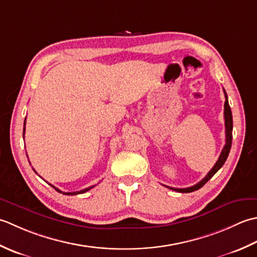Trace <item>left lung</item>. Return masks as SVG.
I'll use <instances>...</instances> for the list:
<instances>
[{"label":"left lung","mask_w":257,"mask_h":257,"mask_svg":"<svg viewBox=\"0 0 257 257\" xmlns=\"http://www.w3.org/2000/svg\"><path fill=\"white\" fill-rule=\"evenodd\" d=\"M224 94H225V103H224V118H225V136H226V139H225V145L224 148L221 152V155H219V158L217 160V162L212 167V170L207 173V175L204 177V179L198 182L197 184L190 186V187H186V188H175V187H170V186H166L171 188L173 191H176V192H180V193H191V192H194L200 190V188L205 184L206 182H208L209 180L212 179L214 176V174L221 169V167L224 165L225 161H226L227 156L229 151H231V146H232V132H233V117H232V111H231V107H229V104H228V98H227V94L224 90Z\"/></svg>","instance_id":"1"}]
</instances>
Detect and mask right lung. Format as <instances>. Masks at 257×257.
<instances>
[{
	"label": "right lung",
	"mask_w": 257,
	"mask_h": 257,
	"mask_svg": "<svg viewBox=\"0 0 257 257\" xmlns=\"http://www.w3.org/2000/svg\"><path fill=\"white\" fill-rule=\"evenodd\" d=\"M24 132H25V121H24V128H23V135H24ZM51 185V184H50ZM52 187L53 188H55V190L59 192V193H62V194H65V195H77V194H82V193H85V192H87V191H90L91 188H93L94 187V185L93 186H90V187H87V188H84V190H81V191H77V192H62V191H60L59 188H56L55 186H53V185H51Z\"/></svg>",
	"instance_id": "1"
}]
</instances>
